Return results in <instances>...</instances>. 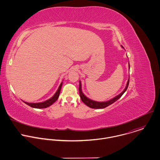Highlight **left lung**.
<instances>
[{
  "label": "left lung",
  "mask_w": 160,
  "mask_h": 160,
  "mask_svg": "<svg viewBox=\"0 0 160 160\" xmlns=\"http://www.w3.org/2000/svg\"><path fill=\"white\" fill-rule=\"evenodd\" d=\"M121 47L122 48H123V46H121ZM128 67H129V69H130V63L129 62H128ZM129 82H130V76H129L128 82L127 83V85H126V87H125V89L119 95L115 96V97H113V98H112V99H110V100H109L108 101H105V102H97V101H95V100H93L88 98L83 93L82 89V83H81V81L80 80V85H79V93H80V96L81 99H82V101L86 105H87L88 107H90L91 108H95V109L104 108H106L108 106L112 105V103H113L116 101H117L123 95V93L126 92V90L128 88V85H129Z\"/></svg>",
  "instance_id": "obj_1"
}]
</instances>
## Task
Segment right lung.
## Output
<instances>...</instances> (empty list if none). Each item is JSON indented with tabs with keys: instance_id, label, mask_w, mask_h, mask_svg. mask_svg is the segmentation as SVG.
<instances>
[{
	"instance_id": "right-lung-1",
	"label": "right lung",
	"mask_w": 160,
	"mask_h": 160,
	"mask_svg": "<svg viewBox=\"0 0 160 160\" xmlns=\"http://www.w3.org/2000/svg\"><path fill=\"white\" fill-rule=\"evenodd\" d=\"M62 83L63 82H62V83H60L58 88L57 89V92H55V93L53 95V96L52 97H51L50 98L43 102H39V103H28V102H26L23 101L25 104H27V105L32 107V108H47L48 107H50V105H52L53 103H54L58 99L59 95H60V92L61 90V88L62 86Z\"/></svg>"
}]
</instances>
